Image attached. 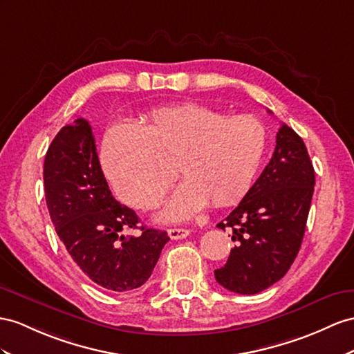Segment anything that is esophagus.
Instances as JSON below:
<instances>
[{"label":"esophagus","mask_w":354,"mask_h":354,"mask_svg":"<svg viewBox=\"0 0 354 354\" xmlns=\"http://www.w3.org/2000/svg\"><path fill=\"white\" fill-rule=\"evenodd\" d=\"M167 234H169L170 239L178 241V239L187 238L188 234H189V230H188V229H169V230H167Z\"/></svg>","instance_id":"1"}]
</instances>
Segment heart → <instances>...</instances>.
<instances>
[{"instance_id": "b5f03b06", "label": "heart", "mask_w": 354, "mask_h": 354, "mask_svg": "<svg viewBox=\"0 0 354 354\" xmlns=\"http://www.w3.org/2000/svg\"><path fill=\"white\" fill-rule=\"evenodd\" d=\"M268 131L259 118L227 116L201 104L160 107L142 127L115 125L104 136L103 166L122 202L136 209L157 207L178 160L184 183L161 211L180 221L211 202L227 206L245 196L263 160Z\"/></svg>"}]
</instances>
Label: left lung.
Instances as JSON below:
<instances>
[{
	"mask_svg": "<svg viewBox=\"0 0 354 354\" xmlns=\"http://www.w3.org/2000/svg\"><path fill=\"white\" fill-rule=\"evenodd\" d=\"M314 185L304 140L283 124L269 165L218 224L233 230L236 243L227 263L214 272L216 283L233 293L256 295L283 278L301 248Z\"/></svg>",
	"mask_w": 354,
	"mask_h": 354,
	"instance_id": "obj_1",
	"label": "left lung"
}]
</instances>
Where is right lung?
<instances>
[{"instance_id": "add662e5", "label": "right lung", "mask_w": 354, "mask_h": 354, "mask_svg": "<svg viewBox=\"0 0 354 354\" xmlns=\"http://www.w3.org/2000/svg\"><path fill=\"white\" fill-rule=\"evenodd\" d=\"M43 180L50 220L84 275L112 292L147 283L169 236L145 225L140 237L122 233L139 227L140 220L109 189L93 130L84 118L62 127L52 140Z\"/></svg>"}]
</instances>
